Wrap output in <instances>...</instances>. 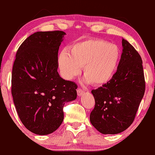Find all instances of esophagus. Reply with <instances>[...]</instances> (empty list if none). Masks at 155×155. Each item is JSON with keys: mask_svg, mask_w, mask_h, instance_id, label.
Segmentation results:
<instances>
[{"mask_svg": "<svg viewBox=\"0 0 155 155\" xmlns=\"http://www.w3.org/2000/svg\"><path fill=\"white\" fill-rule=\"evenodd\" d=\"M84 94V90H82V89H81V88L77 89V95H78V96H81V95H83Z\"/></svg>", "mask_w": 155, "mask_h": 155, "instance_id": "34e87169", "label": "esophagus"}]
</instances>
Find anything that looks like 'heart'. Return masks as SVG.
I'll return each instance as SVG.
<instances>
[{
  "label": "heart",
  "instance_id": "heart-1",
  "mask_svg": "<svg viewBox=\"0 0 155 155\" xmlns=\"http://www.w3.org/2000/svg\"><path fill=\"white\" fill-rule=\"evenodd\" d=\"M69 53L62 51L58 65L62 77L71 80L80 73L83 67L86 81L102 86L110 81L118 69L121 51L114 44L99 38L77 41L69 47Z\"/></svg>",
  "mask_w": 155,
  "mask_h": 155
}]
</instances>
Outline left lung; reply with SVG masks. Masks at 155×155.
Wrapping results in <instances>:
<instances>
[{"label": "left lung", "mask_w": 155, "mask_h": 155, "mask_svg": "<svg viewBox=\"0 0 155 155\" xmlns=\"http://www.w3.org/2000/svg\"><path fill=\"white\" fill-rule=\"evenodd\" d=\"M122 46L120 63L114 77L91 91L95 104L90 121L103 134H119L131 125L145 91L140 55L125 39H122Z\"/></svg>", "instance_id": "obj_1"}]
</instances>
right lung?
Here are the masks:
<instances>
[{
    "mask_svg": "<svg viewBox=\"0 0 155 155\" xmlns=\"http://www.w3.org/2000/svg\"><path fill=\"white\" fill-rule=\"evenodd\" d=\"M64 31H38L19 47L12 71L11 92L24 126L38 135L56 130L64 119L65 102L77 98V85L58 72Z\"/></svg>",
    "mask_w": 155,
    "mask_h": 155,
    "instance_id": "obj_1",
    "label": "right lung"
}]
</instances>
